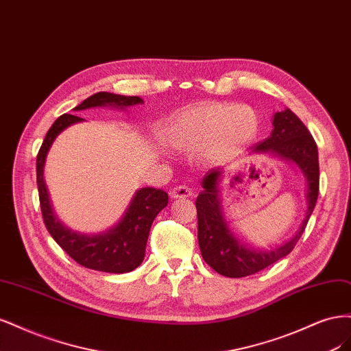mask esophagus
<instances>
[{
    "mask_svg": "<svg viewBox=\"0 0 351 351\" xmlns=\"http://www.w3.org/2000/svg\"><path fill=\"white\" fill-rule=\"evenodd\" d=\"M194 195V191H192L189 186L186 185H178L171 191V197L172 198H188Z\"/></svg>",
    "mask_w": 351,
    "mask_h": 351,
    "instance_id": "esophagus-1",
    "label": "esophagus"
}]
</instances>
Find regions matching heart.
Returning a JSON list of instances; mask_svg holds the SVG:
<instances>
[{"mask_svg":"<svg viewBox=\"0 0 351 351\" xmlns=\"http://www.w3.org/2000/svg\"><path fill=\"white\" fill-rule=\"evenodd\" d=\"M259 132V118L250 106L237 104H199L176 112L163 128L166 140L179 150L204 147L211 162L230 159L250 145Z\"/></svg>","mask_w":351,"mask_h":351,"instance_id":"obj_1","label":"heart"}]
</instances>
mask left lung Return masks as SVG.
<instances>
[{
  "label": "left lung",
  "mask_w": 351,
  "mask_h": 351,
  "mask_svg": "<svg viewBox=\"0 0 351 351\" xmlns=\"http://www.w3.org/2000/svg\"><path fill=\"white\" fill-rule=\"evenodd\" d=\"M274 130L268 138L252 147L255 153H274L287 160H293L306 176L308 182V211L300 229L295 237L273 251H254L243 246L228 229L221 214L219 201V180L223 175L221 169H213L202 179L201 194L195 206L198 214V243L204 261L216 273L241 278L252 276L278 259L289 255L296 246L302 233L306 229L311 214L315 208L319 192V162L318 147L309 130L293 114L290 109L277 112L273 121Z\"/></svg>",
  "instance_id": "1"
}]
</instances>
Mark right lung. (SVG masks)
<instances>
[{
	"label": "right lung",
	"instance_id": "add662e5",
	"mask_svg": "<svg viewBox=\"0 0 351 351\" xmlns=\"http://www.w3.org/2000/svg\"><path fill=\"white\" fill-rule=\"evenodd\" d=\"M141 104L143 99L138 96H121L108 92H99L87 97L83 104L75 106L74 109L83 110L105 105L127 108ZM80 121H83L80 117L70 114L61 115L52 123V127L47 132V137H45L39 149L36 157V182L42 219L49 234L53 237V241L77 264L90 269L104 271V273H128V271H132L143 263L152 223L157 214L167 206L169 198L166 192L162 189L141 188L132 198L125 216L121 219L115 228L109 229L108 232L87 236L65 229L55 219L52 213L47 186H45L43 182V165L45 159H47V153L56 135L71 125V123Z\"/></svg>",
	"mask_w": 351,
	"mask_h": 351
}]
</instances>
